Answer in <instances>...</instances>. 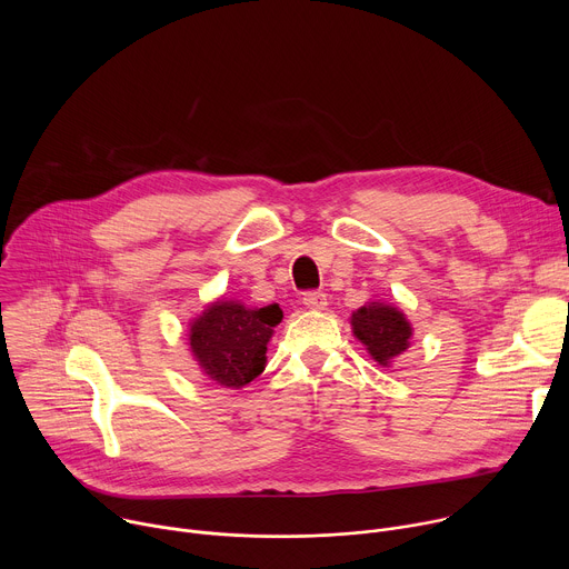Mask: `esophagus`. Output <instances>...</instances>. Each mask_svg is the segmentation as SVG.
Wrapping results in <instances>:
<instances>
[{"mask_svg":"<svg viewBox=\"0 0 569 569\" xmlns=\"http://www.w3.org/2000/svg\"><path fill=\"white\" fill-rule=\"evenodd\" d=\"M303 306L306 308H310V310H323L327 308V295L323 292H319V290H310V292H303Z\"/></svg>","mask_w":569,"mask_h":569,"instance_id":"34e87169","label":"esophagus"}]
</instances>
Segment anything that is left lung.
<instances>
[{
  "label": "left lung",
  "instance_id": "obj_1",
  "mask_svg": "<svg viewBox=\"0 0 569 569\" xmlns=\"http://www.w3.org/2000/svg\"><path fill=\"white\" fill-rule=\"evenodd\" d=\"M353 336L365 345L369 356L389 367L393 358L410 349L412 327L398 308L380 301H369L351 315Z\"/></svg>",
  "mask_w": 569,
  "mask_h": 569
}]
</instances>
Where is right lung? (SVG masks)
I'll return each mask as SVG.
<instances>
[{
  "label": "right lung",
  "mask_w": 569,
  "mask_h": 569,
  "mask_svg": "<svg viewBox=\"0 0 569 569\" xmlns=\"http://www.w3.org/2000/svg\"><path fill=\"white\" fill-rule=\"evenodd\" d=\"M279 321V306L248 308L218 299L191 321L189 347L209 380L240 389L263 373L268 342Z\"/></svg>",
  "instance_id": "obj_1"
}]
</instances>
